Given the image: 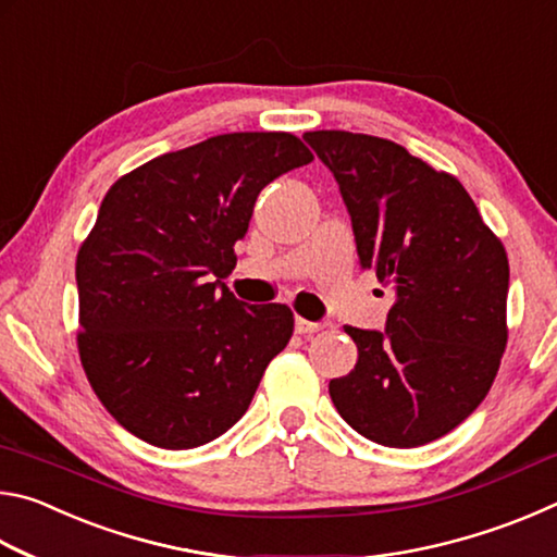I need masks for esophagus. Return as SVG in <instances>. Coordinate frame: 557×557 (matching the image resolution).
Instances as JSON below:
<instances>
[{"label": "esophagus", "mask_w": 557, "mask_h": 557, "mask_svg": "<svg viewBox=\"0 0 557 557\" xmlns=\"http://www.w3.org/2000/svg\"><path fill=\"white\" fill-rule=\"evenodd\" d=\"M295 329H297V334H314V332H319V329H324V324L322 322H307V319L297 317Z\"/></svg>", "instance_id": "obj_1"}]
</instances>
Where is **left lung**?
Listing matches in <instances>:
<instances>
[{"instance_id": "1", "label": "left lung", "mask_w": 557, "mask_h": 557, "mask_svg": "<svg viewBox=\"0 0 557 557\" xmlns=\"http://www.w3.org/2000/svg\"><path fill=\"white\" fill-rule=\"evenodd\" d=\"M351 215L358 262L393 285L385 332L344 326L354 371L329 395L358 435L420 447L486 398L506 348L508 258L455 176L391 139L307 132Z\"/></svg>"}]
</instances>
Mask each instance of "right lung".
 <instances>
[{
  "label": "right lung",
  "instance_id": "1",
  "mask_svg": "<svg viewBox=\"0 0 557 557\" xmlns=\"http://www.w3.org/2000/svg\"><path fill=\"white\" fill-rule=\"evenodd\" d=\"M312 159L289 132H231L110 186L75 260L78 351L100 403L135 437L201 447L248 410L295 319L285 305L235 299L221 277L258 194Z\"/></svg>",
  "mask_w": 557,
  "mask_h": 557
}]
</instances>
